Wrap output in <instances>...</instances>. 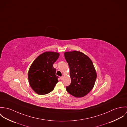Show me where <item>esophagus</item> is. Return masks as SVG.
<instances>
[{"label":"esophagus","instance_id":"34e87169","mask_svg":"<svg viewBox=\"0 0 127 127\" xmlns=\"http://www.w3.org/2000/svg\"><path fill=\"white\" fill-rule=\"evenodd\" d=\"M63 79H64V76H62V77H60V79H61V80H63Z\"/></svg>","mask_w":127,"mask_h":127}]
</instances>
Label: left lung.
<instances>
[{"label":"left lung","mask_w":127,"mask_h":127,"mask_svg":"<svg viewBox=\"0 0 127 127\" xmlns=\"http://www.w3.org/2000/svg\"><path fill=\"white\" fill-rule=\"evenodd\" d=\"M64 57L70 68L71 84L66 90L77 98L84 97L93 88L97 73L91 59L84 53L65 52Z\"/></svg>","instance_id":"left-lung-1"}]
</instances>
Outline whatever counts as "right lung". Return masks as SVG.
Here are the masks:
<instances>
[{
    "label": "right lung",
    "instance_id": "right-lung-1",
    "mask_svg": "<svg viewBox=\"0 0 127 127\" xmlns=\"http://www.w3.org/2000/svg\"><path fill=\"white\" fill-rule=\"evenodd\" d=\"M60 54L51 51L39 55L31 65L28 71V80L31 88L38 95L51 92L58 82L53 64Z\"/></svg>",
    "mask_w": 127,
    "mask_h": 127
}]
</instances>
